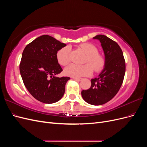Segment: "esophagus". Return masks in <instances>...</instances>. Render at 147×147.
Segmentation results:
<instances>
[{"label":"esophagus","instance_id":"34e87169","mask_svg":"<svg viewBox=\"0 0 147 147\" xmlns=\"http://www.w3.org/2000/svg\"><path fill=\"white\" fill-rule=\"evenodd\" d=\"M73 78L74 80H75L78 81V82H80V81L82 80V78H75V77H73Z\"/></svg>","mask_w":147,"mask_h":147}]
</instances>
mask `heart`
Here are the masks:
<instances>
[{
  "label": "heart",
  "mask_w": 147,
  "mask_h": 147,
  "mask_svg": "<svg viewBox=\"0 0 147 147\" xmlns=\"http://www.w3.org/2000/svg\"><path fill=\"white\" fill-rule=\"evenodd\" d=\"M79 48L86 55L84 63H88L82 65L72 64L64 69V74L69 77L78 78L89 76L92 72V68L96 72H99L104 67L105 59L98 53V49L91 43H84L79 45ZM70 48L65 46L61 48L56 53V59L58 63L65 66L70 61Z\"/></svg>",
  "instance_id": "obj_1"
}]
</instances>
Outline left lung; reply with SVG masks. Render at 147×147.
<instances>
[{
  "label": "left lung",
  "mask_w": 147,
  "mask_h": 147,
  "mask_svg": "<svg viewBox=\"0 0 147 147\" xmlns=\"http://www.w3.org/2000/svg\"><path fill=\"white\" fill-rule=\"evenodd\" d=\"M93 38L101 43L105 66L99 77L91 80V87L82 91V96L87 103L100 105L112 99L117 94L123 82L126 64L123 51L117 42L104 35H97Z\"/></svg>",
  "instance_id": "1"
}]
</instances>
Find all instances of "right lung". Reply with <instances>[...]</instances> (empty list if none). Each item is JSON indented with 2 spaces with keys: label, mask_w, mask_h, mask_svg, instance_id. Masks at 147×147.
Segmentation results:
<instances>
[{
  "label": "right lung",
  "mask_w": 147,
  "mask_h": 147,
  "mask_svg": "<svg viewBox=\"0 0 147 147\" xmlns=\"http://www.w3.org/2000/svg\"><path fill=\"white\" fill-rule=\"evenodd\" d=\"M65 46L54 37L43 35L29 43L22 54L20 70L23 83L30 94L43 103H55L65 92L70 77L56 75L63 71L56 53Z\"/></svg>",
  "instance_id": "add662e5"
}]
</instances>
